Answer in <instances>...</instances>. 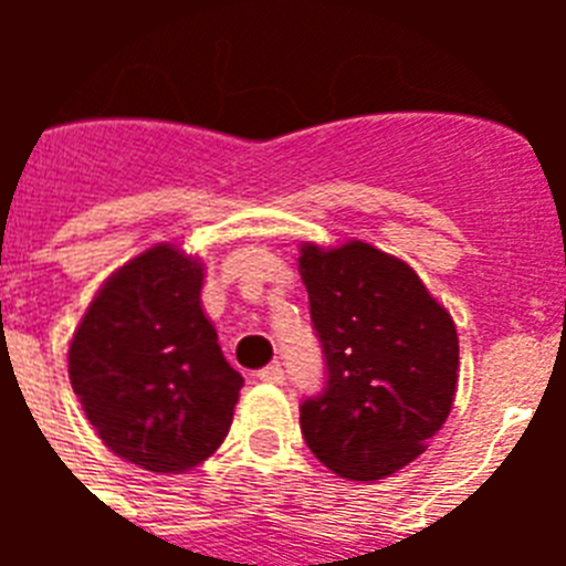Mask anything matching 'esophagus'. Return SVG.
<instances>
[{"mask_svg":"<svg viewBox=\"0 0 566 566\" xmlns=\"http://www.w3.org/2000/svg\"><path fill=\"white\" fill-rule=\"evenodd\" d=\"M258 379H260V382L280 385L283 379H286V371H283V365H280V363H272V365H266V368H260Z\"/></svg>","mask_w":566,"mask_h":566,"instance_id":"obj_1","label":"esophagus"}]
</instances>
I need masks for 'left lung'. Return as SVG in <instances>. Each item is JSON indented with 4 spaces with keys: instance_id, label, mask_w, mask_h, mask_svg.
I'll return each mask as SVG.
<instances>
[{
    "instance_id": "left-lung-1",
    "label": "left lung",
    "mask_w": 566,
    "mask_h": 566,
    "mask_svg": "<svg viewBox=\"0 0 566 566\" xmlns=\"http://www.w3.org/2000/svg\"><path fill=\"white\" fill-rule=\"evenodd\" d=\"M300 274L326 359V388L300 405L303 439L339 476H391L451 413L457 326L408 263L363 240L306 243Z\"/></svg>"
}]
</instances>
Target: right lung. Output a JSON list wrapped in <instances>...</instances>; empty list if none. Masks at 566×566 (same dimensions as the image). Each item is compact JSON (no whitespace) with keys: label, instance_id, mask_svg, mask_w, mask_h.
<instances>
[{"label":"right lung","instance_id":"obj_1","mask_svg":"<svg viewBox=\"0 0 566 566\" xmlns=\"http://www.w3.org/2000/svg\"><path fill=\"white\" fill-rule=\"evenodd\" d=\"M203 266L172 243L147 249L102 286L67 354L70 382L109 451L181 473L218 451L243 377L201 308Z\"/></svg>","mask_w":566,"mask_h":566}]
</instances>
